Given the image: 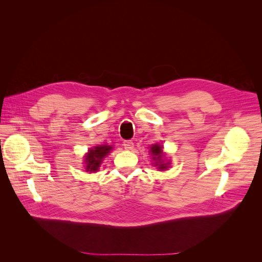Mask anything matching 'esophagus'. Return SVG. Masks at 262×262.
I'll return each instance as SVG.
<instances>
[{
  "instance_id": "1",
  "label": "esophagus",
  "mask_w": 262,
  "mask_h": 262,
  "mask_svg": "<svg viewBox=\"0 0 262 262\" xmlns=\"http://www.w3.org/2000/svg\"><path fill=\"white\" fill-rule=\"evenodd\" d=\"M122 145L124 146L125 149H132L133 148V142L130 141V140H125V141H123Z\"/></svg>"
}]
</instances>
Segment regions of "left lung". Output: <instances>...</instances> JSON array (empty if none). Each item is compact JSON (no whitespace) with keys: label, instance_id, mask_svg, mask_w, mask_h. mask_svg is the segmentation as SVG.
Returning <instances> with one entry per match:
<instances>
[{"label":"left lung","instance_id":"left-lung-1","mask_svg":"<svg viewBox=\"0 0 262 262\" xmlns=\"http://www.w3.org/2000/svg\"><path fill=\"white\" fill-rule=\"evenodd\" d=\"M150 152H152V155H154L153 156V158L155 160V158H157L158 161H161L162 160V154H163V150H162V147L160 146V145H157V144H155V145H153L152 147H150ZM160 165V169H165L166 167H167V166H166V164H164V163H162V162H160V163H157L156 162V165Z\"/></svg>","mask_w":262,"mask_h":262}]
</instances>
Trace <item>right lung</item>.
Segmentation results:
<instances>
[{
	"mask_svg": "<svg viewBox=\"0 0 262 262\" xmlns=\"http://www.w3.org/2000/svg\"><path fill=\"white\" fill-rule=\"evenodd\" d=\"M110 149H112V146H108V145H100V146L94 147V149H90L89 154H87L85 158L86 164H87L86 169L91 171L97 170V168L99 167V165L101 163V160L109 153Z\"/></svg>",
	"mask_w": 262,
	"mask_h": 262,
	"instance_id": "1",
	"label": "right lung"
}]
</instances>
